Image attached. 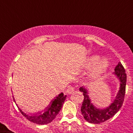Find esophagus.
I'll return each instance as SVG.
<instances>
[{"instance_id":"esophagus-1","label":"esophagus","mask_w":133,"mask_h":133,"mask_svg":"<svg viewBox=\"0 0 133 133\" xmlns=\"http://www.w3.org/2000/svg\"><path fill=\"white\" fill-rule=\"evenodd\" d=\"M74 90H75V88H74L73 87H70L67 89V90H66V92H67L68 94H72V92H74Z\"/></svg>"}]
</instances>
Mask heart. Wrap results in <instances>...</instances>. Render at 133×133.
<instances>
[{
  "label": "heart",
  "instance_id": "1",
  "mask_svg": "<svg viewBox=\"0 0 133 133\" xmlns=\"http://www.w3.org/2000/svg\"><path fill=\"white\" fill-rule=\"evenodd\" d=\"M99 58L97 56H92L88 59L87 66L88 68H92L95 66L90 74V77L98 78L103 75L109 66V62L106 58H103L98 61Z\"/></svg>",
  "mask_w": 133,
  "mask_h": 133
}]
</instances>
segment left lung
I'll use <instances>...</instances> for the list:
<instances>
[{
  "mask_svg": "<svg viewBox=\"0 0 133 133\" xmlns=\"http://www.w3.org/2000/svg\"><path fill=\"white\" fill-rule=\"evenodd\" d=\"M115 74L119 79L120 90L117 94L113 103L109 107L104 109H98L91 103L88 95L87 90L84 87L80 88L81 92H83L84 100L81 106V113L84 119L87 122L93 124H100L104 123L109 118H112L115 114L121 108L124 99L125 90H126L127 74L124 66L121 62L116 66Z\"/></svg>",
  "mask_w": 133,
  "mask_h": 133,
  "instance_id": "left-lung-1",
  "label": "left lung"
}]
</instances>
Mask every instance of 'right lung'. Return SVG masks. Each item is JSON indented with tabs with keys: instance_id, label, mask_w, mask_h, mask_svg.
Wrapping results in <instances>:
<instances>
[{
	"instance_id": "1",
	"label": "right lung",
	"mask_w": 133,
	"mask_h": 133,
	"mask_svg": "<svg viewBox=\"0 0 133 133\" xmlns=\"http://www.w3.org/2000/svg\"><path fill=\"white\" fill-rule=\"evenodd\" d=\"M66 97V95H64L63 92H61L53 101H51L49 106L46 108L44 113L43 114L41 112L40 113L38 112L37 114H35V115L30 116V115H26L25 113H24L19 108L18 109L20 110L21 114L24 117H25L26 119L29 120V121L38 124H48V123L52 122L55 118L56 115L60 112L61 108L63 107V103L65 101ZM37 114L39 115H37Z\"/></svg>"
}]
</instances>
